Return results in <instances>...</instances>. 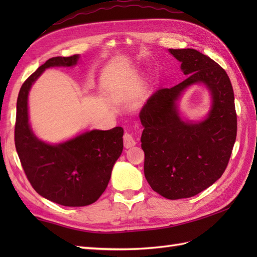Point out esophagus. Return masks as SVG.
I'll return each mask as SVG.
<instances>
[{
    "mask_svg": "<svg viewBox=\"0 0 257 257\" xmlns=\"http://www.w3.org/2000/svg\"><path fill=\"white\" fill-rule=\"evenodd\" d=\"M136 144V140H135V138L133 137V135L132 134H129V133H124V135H123V145H124V147L125 148H132V147H134Z\"/></svg>",
    "mask_w": 257,
    "mask_h": 257,
    "instance_id": "obj_1",
    "label": "esophagus"
}]
</instances>
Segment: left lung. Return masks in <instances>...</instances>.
Masks as SVG:
<instances>
[{"mask_svg":"<svg viewBox=\"0 0 257 257\" xmlns=\"http://www.w3.org/2000/svg\"><path fill=\"white\" fill-rule=\"evenodd\" d=\"M169 52L188 77L154 92L139 118L147 181L166 199L178 200L196 195L221 178L235 143L237 120L231 80L219 64L193 48ZM195 83H203L212 98L209 113L198 123L183 120L178 111L184 90Z\"/></svg>","mask_w":257,"mask_h":257,"instance_id":"1","label":"left lung"}]
</instances>
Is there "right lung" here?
<instances>
[{
  "label": "right lung",
  "mask_w": 257,
  "mask_h": 257,
  "mask_svg": "<svg viewBox=\"0 0 257 257\" xmlns=\"http://www.w3.org/2000/svg\"><path fill=\"white\" fill-rule=\"evenodd\" d=\"M79 55L53 57L22 85L16 103L15 147L32 187L43 198L64 206L94 203L106 190L114 162L123 148V129L90 130L65 143L46 144L29 122V92L46 68L72 67Z\"/></svg>",
  "instance_id": "add662e5"
}]
</instances>
